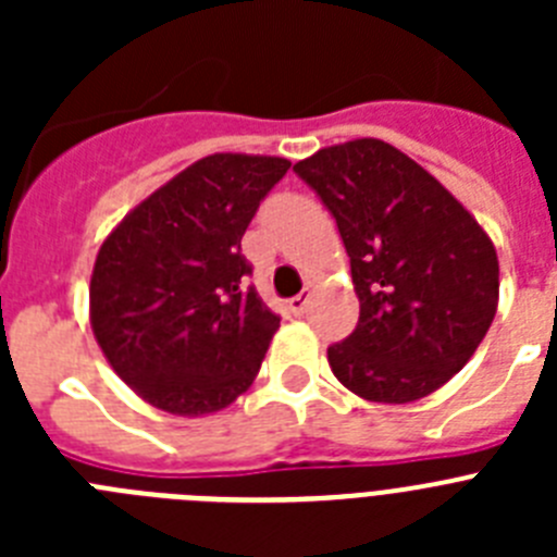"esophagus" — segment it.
Wrapping results in <instances>:
<instances>
[{
  "instance_id": "1",
  "label": "esophagus",
  "mask_w": 557,
  "mask_h": 557,
  "mask_svg": "<svg viewBox=\"0 0 557 557\" xmlns=\"http://www.w3.org/2000/svg\"><path fill=\"white\" fill-rule=\"evenodd\" d=\"M309 301H312V298H309V293L307 295H295L293 301H289V312L301 318V314L309 309Z\"/></svg>"
}]
</instances>
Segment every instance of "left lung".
Returning <instances> with one entry per match:
<instances>
[{"mask_svg": "<svg viewBox=\"0 0 557 557\" xmlns=\"http://www.w3.org/2000/svg\"><path fill=\"white\" fill-rule=\"evenodd\" d=\"M293 170L332 211L351 259L359 323L329 348L339 385L376 405L444 387L496 314L491 236L435 175L382 139L323 147Z\"/></svg>", "mask_w": 557, "mask_h": 557, "instance_id": "8db88e82", "label": "left lung"}]
</instances>
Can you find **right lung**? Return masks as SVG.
<instances>
[{
	"mask_svg": "<svg viewBox=\"0 0 557 557\" xmlns=\"http://www.w3.org/2000/svg\"><path fill=\"white\" fill-rule=\"evenodd\" d=\"M289 170L278 156L214 152L141 200L97 253L88 312L111 368L147 405L198 418L253 385L278 329L243 234Z\"/></svg>",
	"mask_w": 557,
	"mask_h": 557,
	"instance_id": "right-lung-1",
	"label": "right lung"
}]
</instances>
